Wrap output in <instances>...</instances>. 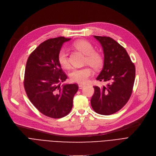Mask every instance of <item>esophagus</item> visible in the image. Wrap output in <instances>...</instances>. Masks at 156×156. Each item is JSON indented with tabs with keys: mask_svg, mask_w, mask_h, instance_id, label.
Listing matches in <instances>:
<instances>
[{
	"mask_svg": "<svg viewBox=\"0 0 156 156\" xmlns=\"http://www.w3.org/2000/svg\"><path fill=\"white\" fill-rule=\"evenodd\" d=\"M84 87H85V85H82V84H79L78 85V87H79L80 89H82Z\"/></svg>",
	"mask_w": 156,
	"mask_h": 156,
	"instance_id": "esophagus-1",
	"label": "esophagus"
}]
</instances>
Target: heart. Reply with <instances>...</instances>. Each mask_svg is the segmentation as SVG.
<instances>
[{
  "instance_id": "b5f03b06",
  "label": "heart",
  "mask_w": 156,
  "mask_h": 156,
  "mask_svg": "<svg viewBox=\"0 0 156 156\" xmlns=\"http://www.w3.org/2000/svg\"><path fill=\"white\" fill-rule=\"evenodd\" d=\"M73 47L76 50L86 55L85 63H88L95 69H99L104 62L103 56L99 52L95 51L93 45L87 40L76 41ZM57 59L61 66L67 69L70 66L68 58V52L66 49L61 48L57 55ZM93 75V70L89 66L81 68H74L69 73V77L72 81L80 83H85Z\"/></svg>"
}]
</instances>
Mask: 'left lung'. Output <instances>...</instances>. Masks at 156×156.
<instances>
[{"label":"left lung","instance_id":"8db88e82","mask_svg":"<svg viewBox=\"0 0 156 156\" xmlns=\"http://www.w3.org/2000/svg\"><path fill=\"white\" fill-rule=\"evenodd\" d=\"M94 37L101 44L104 52V65L97 80L108 83L102 87H94L91 105L97 113L110 115L120 110L132 95L135 68L124 47L108 37Z\"/></svg>","mask_w":156,"mask_h":156}]
</instances>
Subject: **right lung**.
Listing matches in <instances>:
<instances>
[{
    "label": "right lung",
    "mask_w": 156,
    "mask_h": 156,
    "mask_svg": "<svg viewBox=\"0 0 156 156\" xmlns=\"http://www.w3.org/2000/svg\"><path fill=\"white\" fill-rule=\"evenodd\" d=\"M71 38L48 39L40 44L29 56L24 73V87L31 102L44 115L61 118L71 111L76 84H64L67 76L61 69L57 55L62 44Z\"/></svg>",
    "instance_id": "obj_1"
}]
</instances>
